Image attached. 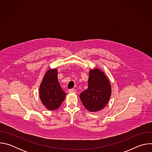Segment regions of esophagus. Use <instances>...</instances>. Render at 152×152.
Here are the masks:
<instances>
[{
	"mask_svg": "<svg viewBox=\"0 0 152 152\" xmlns=\"http://www.w3.org/2000/svg\"><path fill=\"white\" fill-rule=\"evenodd\" d=\"M69 93H76V91L75 89H70L69 90Z\"/></svg>",
	"mask_w": 152,
	"mask_h": 152,
	"instance_id": "34e87169",
	"label": "esophagus"
}]
</instances>
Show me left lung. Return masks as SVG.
Returning <instances> with one entry per match:
<instances>
[{
  "label": "left lung",
  "mask_w": 152,
  "mask_h": 152,
  "mask_svg": "<svg viewBox=\"0 0 152 152\" xmlns=\"http://www.w3.org/2000/svg\"><path fill=\"white\" fill-rule=\"evenodd\" d=\"M88 88L79 97L83 105L90 112L102 110L106 106L111 96V85L105 74L100 69L89 72Z\"/></svg>",
  "instance_id": "1"
}]
</instances>
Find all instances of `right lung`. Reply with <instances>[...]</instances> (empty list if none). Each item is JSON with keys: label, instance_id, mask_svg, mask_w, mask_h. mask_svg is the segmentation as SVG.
<instances>
[{"label": "right lung", "instance_id": "1", "mask_svg": "<svg viewBox=\"0 0 152 152\" xmlns=\"http://www.w3.org/2000/svg\"><path fill=\"white\" fill-rule=\"evenodd\" d=\"M39 94L42 104L48 110L53 111L59 107L66 93L62 90L58 82L57 69L46 72L40 84Z\"/></svg>", "mask_w": 152, "mask_h": 152}]
</instances>
